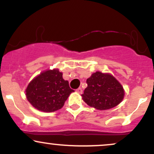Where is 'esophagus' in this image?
Returning <instances> with one entry per match:
<instances>
[{
    "label": "esophagus",
    "instance_id": "obj_1",
    "mask_svg": "<svg viewBox=\"0 0 154 154\" xmlns=\"http://www.w3.org/2000/svg\"><path fill=\"white\" fill-rule=\"evenodd\" d=\"M77 92L79 94H81V93H82V89L81 88H79L78 89H77Z\"/></svg>",
    "mask_w": 154,
    "mask_h": 154
}]
</instances>
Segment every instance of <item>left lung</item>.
<instances>
[{
	"label": "left lung",
	"mask_w": 154,
	"mask_h": 154,
	"mask_svg": "<svg viewBox=\"0 0 154 154\" xmlns=\"http://www.w3.org/2000/svg\"><path fill=\"white\" fill-rule=\"evenodd\" d=\"M88 87L82 95L90 106L98 110H107L117 106L124 98L122 86L109 74L96 72L86 81Z\"/></svg>",
	"instance_id": "1"
}]
</instances>
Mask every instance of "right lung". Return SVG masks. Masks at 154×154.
<instances>
[{
	"label": "right lung",
	"instance_id": "obj_1",
	"mask_svg": "<svg viewBox=\"0 0 154 154\" xmlns=\"http://www.w3.org/2000/svg\"><path fill=\"white\" fill-rule=\"evenodd\" d=\"M74 92L58 69L48 70L35 77L28 85V101L39 111L53 112L61 109L70 93Z\"/></svg>",
	"mask_w": 154,
	"mask_h": 154
}]
</instances>
